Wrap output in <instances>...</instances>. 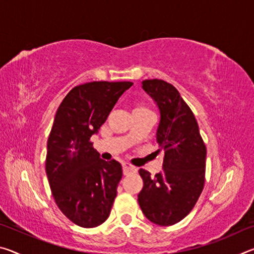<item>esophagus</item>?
<instances>
[{
    "label": "esophagus",
    "mask_w": 254,
    "mask_h": 254,
    "mask_svg": "<svg viewBox=\"0 0 254 254\" xmlns=\"http://www.w3.org/2000/svg\"><path fill=\"white\" fill-rule=\"evenodd\" d=\"M136 168L134 166L128 165V163H123V175H128V174H134L136 173Z\"/></svg>",
    "instance_id": "34e87169"
}]
</instances>
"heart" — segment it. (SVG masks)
I'll return each instance as SVG.
<instances>
[{
    "label": "heart",
    "instance_id": "b5f03b06",
    "mask_svg": "<svg viewBox=\"0 0 254 254\" xmlns=\"http://www.w3.org/2000/svg\"><path fill=\"white\" fill-rule=\"evenodd\" d=\"M145 111H149V110L145 109L143 106H135L134 110H133V113H137V112H145Z\"/></svg>",
    "mask_w": 254,
    "mask_h": 254
}]
</instances>
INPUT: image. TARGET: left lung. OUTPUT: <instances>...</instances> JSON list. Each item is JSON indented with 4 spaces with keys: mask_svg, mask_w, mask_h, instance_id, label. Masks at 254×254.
Instances as JSON below:
<instances>
[{
    "mask_svg": "<svg viewBox=\"0 0 254 254\" xmlns=\"http://www.w3.org/2000/svg\"><path fill=\"white\" fill-rule=\"evenodd\" d=\"M142 88L157 103L160 122L157 153H163L162 170L154 177L144 169L137 201L149 221L161 226L178 223L190 213L205 184L206 145L190 107L174 85L145 79Z\"/></svg>",
    "mask_w": 254,
    "mask_h": 254,
    "instance_id": "obj_1",
    "label": "left lung"
}]
</instances>
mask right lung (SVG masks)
<instances>
[{"instance_id":"1","label":"right lung","mask_w":254,"mask_h":254,"mask_svg":"<svg viewBox=\"0 0 254 254\" xmlns=\"http://www.w3.org/2000/svg\"><path fill=\"white\" fill-rule=\"evenodd\" d=\"M131 81L76 86L59 105L47 142L46 173L56 204L76 225L104 223L117 197L122 166L100 158L91 136L104 124Z\"/></svg>"}]
</instances>
